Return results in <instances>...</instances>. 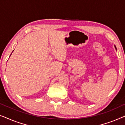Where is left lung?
Wrapping results in <instances>:
<instances>
[{
    "label": "left lung",
    "mask_w": 125,
    "mask_h": 125,
    "mask_svg": "<svg viewBox=\"0 0 125 125\" xmlns=\"http://www.w3.org/2000/svg\"><path fill=\"white\" fill-rule=\"evenodd\" d=\"M114 47H115V49H117V48H116V47H115V45H114Z\"/></svg>",
    "instance_id": "1"
}]
</instances>
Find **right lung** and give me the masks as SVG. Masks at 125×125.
Returning a JSON list of instances; mask_svg holds the SVG:
<instances>
[{
	"mask_svg": "<svg viewBox=\"0 0 125 125\" xmlns=\"http://www.w3.org/2000/svg\"><path fill=\"white\" fill-rule=\"evenodd\" d=\"M11 55H10V56H11Z\"/></svg>",
	"mask_w": 125,
	"mask_h": 125,
	"instance_id": "obj_1",
	"label": "right lung"
}]
</instances>
